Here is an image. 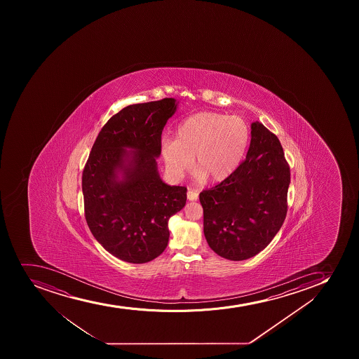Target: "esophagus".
I'll return each mask as SVG.
<instances>
[{
  "mask_svg": "<svg viewBox=\"0 0 359 359\" xmlns=\"http://www.w3.org/2000/svg\"><path fill=\"white\" fill-rule=\"evenodd\" d=\"M199 198V194L196 191H192V189H189V192H187V199L189 201H196Z\"/></svg>",
  "mask_w": 359,
  "mask_h": 359,
  "instance_id": "obj_1",
  "label": "esophagus"
}]
</instances>
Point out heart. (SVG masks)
<instances>
[{
	"mask_svg": "<svg viewBox=\"0 0 359 359\" xmlns=\"http://www.w3.org/2000/svg\"><path fill=\"white\" fill-rule=\"evenodd\" d=\"M250 142V128L238 116L215 112L193 114L177 125L175 139H163L166 170L182 177L192 166L212 182H222L238 170Z\"/></svg>",
	"mask_w": 359,
	"mask_h": 359,
	"instance_id": "heart-1",
	"label": "heart"
}]
</instances>
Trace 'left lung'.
Masks as SVG:
<instances>
[{
    "label": "left lung",
    "mask_w": 359,
    "mask_h": 359,
    "mask_svg": "<svg viewBox=\"0 0 359 359\" xmlns=\"http://www.w3.org/2000/svg\"><path fill=\"white\" fill-rule=\"evenodd\" d=\"M290 168L280 140L259 121L245 161L219 185L200 193L203 233L217 255L250 259L269 245L287 217Z\"/></svg>",
    "instance_id": "1"
}]
</instances>
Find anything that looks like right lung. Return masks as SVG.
Instances as JSON below:
<instances>
[{
    "instance_id": "obj_1",
    "label": "right lung",
    "mask_w": 359,
    "mask_h": 359,
    "mask_svg": "<svg viewBox=\"0 0 359 359\" xmlns=\"http://www.w3.org/2000/svg\"><path fill=\"white\" fill-rule=\"evenodd\" d=\"M175 111L174 98L124 107L100 130L83 170L90 231L125 262L158 257L168 243L170 217L186 205L187 189L163 182L156 166L163 126Z\"/></svg>"
}]
</instances>
